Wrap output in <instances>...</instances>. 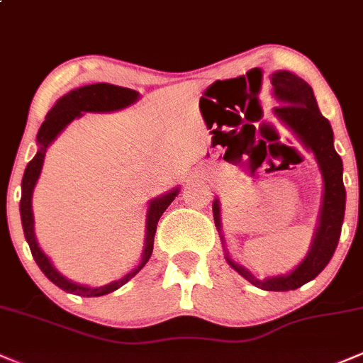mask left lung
<instances>
[{
    "mask_svg": "<svg viewBox=\"0 0 363 363\" xmlns=\"http://www.w3.org/2000/svg\"><path fill=\"white\" fill-rule=\"evenodd\" d=\"M269 80H272L274 101L280 104V106L273 107V114L283 126L294 133L302 147L314 155L320 170V177H323L320 210L309 251L306 257L286 274L257 278L245 266L232 259L225 247L218 198L213 201V218L223 244L225 259L230 264V268H234L240 277L257 289L268 291H289L301 289L307 281L314 280L331 261L340 240L341 225H343L347 191L343 186V162L335 150L331 124L320 114L309 83L285 69L274 72Z\"/></svg>",
    "mask_w": 363,
    "mask_h": 363,
    "instance_id": "8db88e82",
    "label": "left lung"
}]
</instances>
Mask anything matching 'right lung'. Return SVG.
I'll return each mask as SVG.
<instances>
[{
    "label": "right lung",
    "mask_w": 363,
    "mask_h": 363,
    "mask_svg": "<svg viewBox=\"0 0 363 363\" xmlns=\"http://www.w3.org/2000/svg\"><path fill=\"white\" fill-rule=\"evenodd\" d=\"M138 99L140 94L136 90L111 85V83H94V85L80 86V89H74L57 99L56 104L52 106V109L48 112V116H45V121L43 123V126L39 128V133H37V153L35 157L28 162L27 167H25L22 179L20 216H22L25 239H27L28 247H30V252L32 256H34L37 266H39L40 272H43L54 285L60 286L61 290L68 291V294L80 295V297H101V295H107L111 294V291L121 289L124 283L131 280V278L148 262L153 251V237H155L158 220H160L162 213L167 210V206L176 199L179 191H181V187H174V189L160 194L158 198L150 199L147 210V225H145V244L143 252H141L140 264L136 266L133 272L124 274L121 280L111 281L102 286L82 285V283L69 280L65 274L57 272L56 266H54L52 261L48 257V254L39 247V242H37L34 232L32 194H34L35 184L37 181H39L40 172H43L45 153H48L52 141L65 131V128L68 126L73 119L82 118L85 112H114L126 109V107L138 102Z\"/></svg>",
    "instance_id": "obj_1"
}]
</instances>
